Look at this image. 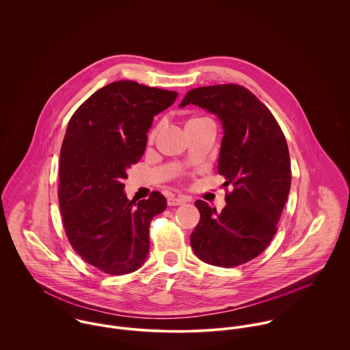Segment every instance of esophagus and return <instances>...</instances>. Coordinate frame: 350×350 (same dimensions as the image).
Returning <instances> with one entry per match:
<instances>
[{"label": "esophagus", "instance_id": "34e87169", "mask_svg": "<svg viewBox=\"0 0 350 350\" xmlns=\"http://www.w3.org/2000/svg\"><path fill=\"white\" fill-rule=\"evenodd\" d=\"M187 200L185 198V197H170L168 200H167V203H168V206H179V204H183V203H186Z\"/></svg>", "mask_w": 350, "mask_h": 350}]
</instances>
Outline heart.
<instances>
[{"label":"heart","mask_w":350,"mask_h":350,"mask_svg":"<svg viewBox=\"0 0 350 350\" xmlns=\"http://www.w3.org/2000/svg\"><path fill=\"white\" fill-rule=\"evenodd\" d=\"M203 120H207V118H203V117H194V118H190V120L187 121V124H193V122H200V121H203ZM187 124H186V125H187ZM157 132H159V125L150 129V133H148V140H150V142H152V140H153V139L156 137Z\"/></svg>","instance_id":"b5f03b06"}]
</instances>
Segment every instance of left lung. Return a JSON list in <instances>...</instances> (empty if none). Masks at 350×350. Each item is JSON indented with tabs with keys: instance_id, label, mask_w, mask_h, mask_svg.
<instances>
[{
	"instance_id": "1",
	"label": "left lung",
	"mask_w": 350,
	"mask_h": 350,
	"mask_svg": "<svg viewBox=\"0 0 350 350\" xmlns=\"http://www.w3.org/2000/svg\"><path fill=\"white\" fill-rule=\"evenodd\" d=\"M197 105L217 114L224 137L218 174L225 176L226 206L217 213L197 200L198 225L190 243L202 261L232 268L269 245L291 187L286 137L269 109L244 86L226 83L190 90L180 107Z\"/></svg>"
}]
</instances>
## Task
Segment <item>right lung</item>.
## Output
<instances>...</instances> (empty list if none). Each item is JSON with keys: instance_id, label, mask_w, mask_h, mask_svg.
I'll list each match as a JSON object with an SVG mask.
<instances>
[{"instance_id": "obj_1", "label": "right lung", "mask_w": 350, "mask_h": 350, "mask_svg": "<svg viewBox=\"0 0 350 350\" xmlns=\"http://www.w3.org/2000/svg\"><path fill=\"white\" fill-rule=\"evenodd\" d=\"M176 97V92L117 81L70 118L59 165L62 222L72 250L107 275L131 273L148 256L150 221L167 200L159 191L129 200L122 180L146 150L153 116Z\"/></svg>"}]
</instances>
